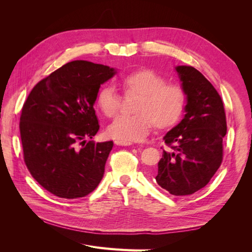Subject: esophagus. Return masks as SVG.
<instances>
[{
    "instance_id": "obj_1",
    "label": "esophagus",
    "mask_w": 252,
    "mask_h": 252,
    "mask_svg": "<svg viewBox=\"0 0 252 252\" xmlns=\"http://www.w3.org/2000/svg\"><path fill=\"white\" fill-rule=\"evenodd\" d=\"M114 144L119 145V146H130V145H132V142H130V141L117 140V141H114Z\"/></svg>"
}]
</instances>
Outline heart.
<instances>
[{
    "mask_svg": "<svg viewBox=\"0 0 252 252\" xmlns=\"http://www.w3.org/2000/svg\"><path fill=\"white\" fill-rule=\"evenodd\" d=\"M120 84L127 94H138L135 114H122L108 127V133L114 139L138 142L149 134L152 125L164 128L179 119L185 106V94L180 86L166 84L163 75L150 69H139L127 73ZM122 96L113 86L100 89L96 104L111 118L120 110Z\"/></svg>",
    "mask_w": 252,
    "mask_h": 252,
    "instance_id": "1",
    "label": "heart"
}]
</instances>
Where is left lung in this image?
Returning <instances> with one entry per match:
<instances>
[{
	"label": "left lung",
	"instance_id": "left-lung-1",
	"mask_svg": "<svg viewBox=\"0 0 252 252\" xmlns=\"http://www.w3.org/2000/svg\"><path fill=\"white\" fill-rule=\"evenodd\" d=\"M186 95L184 118L164 136L172 150L154 173L158 184L172 195H188L208 184L223 159L226 114L212 84L191 66H177Z\"/></svg>",
	"mask_w": 252,
	"mask_h": 252
}]
</instances>
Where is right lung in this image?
I'll return each mask as SVG.
<instances>
[{"label": "right lung", "instance_id": "1", "mask_svg": "<svg viewBox=\"0 0 252 252\" xmlns=\"http://www.w3.org/2000/svg\"><path fill=\"white\" fill-rule=\"evenodd\" d=\"M116 73L109 66L72 61L37 83L23 105L24 161L50 193L78 199L100 184L113 142L87 140L100 129L94 108L98 89Z\"/></svg>", "mask_w": 252, "mask_h": 252}]
</instances>
